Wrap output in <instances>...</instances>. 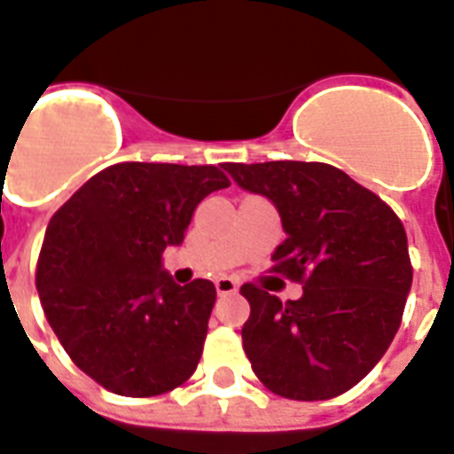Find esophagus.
<instances>
[{
	"mask_svg": "<svg viewBox=\"0 0 454 454\" xmlns=\"http://www.w3.org/2000/svg\"><path fill=\"white\" fill-rule=\"evenodd\" d=\"M215 290H217V295H234L239 290V283L231 278H220V280H215Z\"/></svg>",
	"mask_w": 454,
	"mask_h": 454,
	"instance_id": "1",
	"label": "esophagus"
}]
</instances>
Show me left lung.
I'll return each mask as SVG.
<instances>
[{
  "label": "left lung",
  "mask_w": 454,
  "mask_h": 454,
  "mask_svg": "<svg viewBox=\"0 0 454 454\" xmlns=\"http://www.w3.org/2000/svg\"><path fill=\"white\" fill-rule=\"evenodd\" d=\"M244 191L266 195L286 241L276 273L302 286L300 300L241 286L251 304L244 353L273 395L322 402L348 392L385 356L402 324L413 268L395 210L322 161L223 164Z\"/></svg>",
  "instance_id": "8db88e82"
}]
</instances>
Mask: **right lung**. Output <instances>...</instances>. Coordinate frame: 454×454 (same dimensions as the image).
<instances>
[{"instance_id":"1","label":"right lung","mask_w":454,"mask_h":454,"mask_svg":"<svg viewBox=\"0 0 454 454\" xmlns=\"http://www.w3.org/2000/svg\"><path fill=\"white\" fill-rule=\"evenodd\" d=\"M230 186L217 167L122 161L98 171L51 217L35 287L72 363L108 392L157 396L193 375L215 286H176L161 268L205 195Z\"/></svg>"}]
</instances>
